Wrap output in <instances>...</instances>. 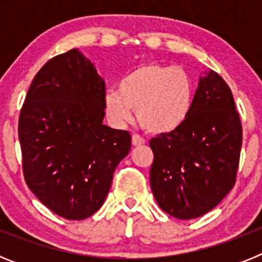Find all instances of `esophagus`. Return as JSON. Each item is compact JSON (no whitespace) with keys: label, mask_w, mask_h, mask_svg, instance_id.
I'll return each instance as SVG.
<instances>
[{"label":"esophagus","mask_w":262,"mask_h":262,"mask_svg":"<svg viewBox=\"0 0 262 262\" xmlns=\"http://www.w3.org/2000/svg\"><path fill=\"white\" fill-rule=\"evenodd\" d=\"M131 142H133L134 147H139V145L144 144L145 140L142 138V136H139V135H136V134H134L133 139H131Z\"/></svg>","instance_id":"34e87169"}]
</instances>
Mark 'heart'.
<instances>
[{
    "label": "heart",
    "mask_w": 262,
    "mask_h": 262,
    "mask_svg": "<svg viewBox=\"0 0 262 262\" xmlns=\"http://www.w3.org/2000/svg\"><path fill=\"white\" fill-rule=\"evenodd\" d=\"M194 103L190 76L180 67L145 62L122 77L117 89L103 99L108 120L122 127L133 119L151 134L163 135L178 129L189 118Z\"/></svg>",
    "instance_id": "1"
}]
</instances>
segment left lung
Instances as JSON below:
<instances>
[{
	"mask_svg": "<svg viewBox=\"0 0 262 262\" xmlns=\"http://www.w3.org/2000/svg\"><path fill=\"white\" fill-rule=\"evenodd\" d=\"M242 142L232 92L216 72H205L186 122L149 142V181L160 209L187 221L219 205L235 185Z\"/></svg>",
	"mask_w": 262,
	"mask_h": 262,
	"instance_id": "8db88e82",
	"label": "left lung"
}]
</instances>
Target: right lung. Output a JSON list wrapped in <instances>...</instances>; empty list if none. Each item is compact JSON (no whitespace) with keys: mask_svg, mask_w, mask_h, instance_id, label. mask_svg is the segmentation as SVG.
I'll list each match as a JSON object with an SVG mask.
<instances>
[{"mask_svg":"<svg viewBox=\"0 0 262 262\" xmlns=\"http://www.w3.org/2000/svg\"><path fill=\"white\" fill-rule=\"evenodd\" d=\"M105 81L77 48L55 56L32 80L18 124L23 176L46 207L69 221L105 202L131 135L103 124Z\"/></svg>","mask_w":262,"mask_h":262,"instance_id":"add662e5","label":"right lung"}]
</instances>
